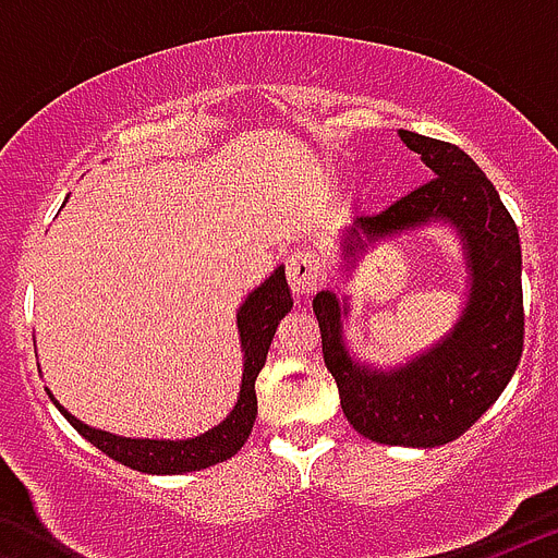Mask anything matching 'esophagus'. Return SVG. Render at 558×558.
Returning <instances> with one entry per match:
<instances>
[{
    "instance_id": "34e87169",
    "label": "esophagus",
    "mask_w": 558,
    "mask_h": 558,
    "mask_svg": "<svg viewBox=\"0 0 558 558\" xmlns=\"http://www.w3.org/2000/svg\"><path fill=\"white\" fill-rule=\"evenodd\" d=\"M284 274H288V284L290 290H293L295 299H307V295H313L324 282V268L322 263H318V256H315L313 251L304 248L293 251V254L288 256V268H284Z\"/></svg>"
}]
</instances>
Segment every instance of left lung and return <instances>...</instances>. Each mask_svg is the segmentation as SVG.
Here are the masks:
<instances>
[{"mask_svg": "<svg viewBox=\"0 0 558 558\" xmlns=\"http://www.w3.org/2000/svg\"><path fill=\"white\" fill-rule=\"evenodd\" d=\"M436 179L383 215L357 218L340 236L343 274L383 240L450 226L466 265V299L456 327L397 366L349 352V295L322 290L313 310L324 363L338 383L340 408L360 436L391 447H441L470 430L509 386L522 354V251L509 209L486 172L456 145L399 131Z\"/></svg>", "mask_w": 558, "mask_h": 558, "instance_id": "obj_1", "label": "left lung"}]
</instances>
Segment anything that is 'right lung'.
<instances>
[{"label": "right lung", "instance_id": "add662e5", "mask_svg": "<svg viewBox=\"0 0 558 558\" xmlns=\"http://www.w3.org/2000/svg\"><path fill=\"white\" fill-rule=\"evenodd\" d=\"M290 307H293V299H290L288 279H284V265H279L259 288L245 295V302L236 310V335H240V349H243V379H240L234 408L220 425L195 438H175L172 441V438L117 436V433L100 430V427H88L86 422L72 416L52 397L49 388L47 393L56 402L58 411L63 413V418L86 441H92L97 450H102L113 461L125 463L131 470L147 472V475H181V472L206 470V466H215V463L236 456V450L248 441L256 418V374L263 372L276 327L290 313Z\"/></svg>", "mask_w": 558, "mask_h": 558}]
</instances>
